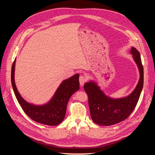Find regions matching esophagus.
<instances>
[{
  "mask_svg": "<svg viewBox=\"0 0 155 155\" xmlns=\"http://www.w3.org/2000/svg\"><path fill=\"white\" fill-rule=\"evenodd\" d=\"M86 81V78H85L84 76L81 75V76L80 77V78H79V81H80V85H81V86H83V84H84V83H85Z\"/></svg>",
  "mask_w": 155,
  "mask_h": 155,
  "instance_id": "1",
  "label": "esophagus"
}]
</instances>
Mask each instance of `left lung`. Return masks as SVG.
I'll list each match as a JSON object with an SVG mask.
<instances>
[{"mask_svg": "<svg viewBox=\"0 0 155 155\" xmlns=\"http://www.w3.org/2000/svg\"><path fill=\"white\" fill-rule=\"evenodd\" d=\"M130 53L137 65L140 78L134 90L129 96L114 99L106 96L93 81L86 83L84 85V89L88 96L91 118L99 125L110 126L121 122L130 115L137 104L143 85V69L138 50L132 47Z\"/></svg>", "mask_w": 155, "mask_h": 155, "instance_id": "1", "label": "left lung"}]
</instances>
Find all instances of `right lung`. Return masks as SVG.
<instances>
[{
  "label": "right lung",
  "mask_w": 155,
  "mask_h": 155,
  "mask_svg": "<svg viewBox=\"0 0 155 155\" xmlns=\"http://www.w3.org/2000/svg\"><path fill=\"white\" fill-rule=\"evenodd\" d=\"M15 59L12 68L11 80L13 90L18 103L26 114L34 121L48 126H56L64 119L68 101L80 88L79 74L64 80L60 84L52 98L46 104L35 105L28 102L19 93L15 82Z\"/></svg>",
  "instance_id": "add662e5"
}]
</instances>
